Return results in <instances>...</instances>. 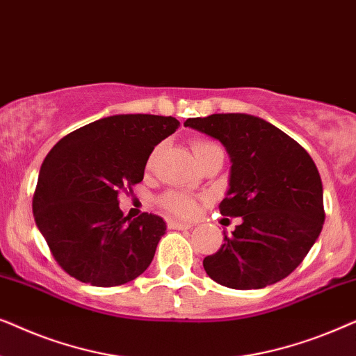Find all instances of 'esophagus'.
Masks as SVG:
<instances>
[{
	"instance_id": "34e87169",
	"label": "esophagus",
	"mask_w": 356,
	"mask_h": 356,
	"mask_svg": "<svg viewBox=\"0 0 356 356\" xmlns=\"http://www.w3.org/2000/svg\"><path fill=\"white\" fill-rule=\"evenodd\" d=\"M168 227L172 228V230H188V228L193 227V223H189V222H178V220H170V222H168Z\"/></svg>"
}]
</instances>
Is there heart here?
<instances>
[{
    "mask_svg": "<svg viewBox=\"0 0 356 356\" xmlns=\"http://www.w3.org/2000/svg\"><path fill=\"white\" fill-rule=\"evenodd\" d=\"M212 145L216 144L206 143V140H196V143H193V152L199 154L202 152V150L212 147ZM160 202H162V206L167 209L168 212L175 213V216L189 217L196 212V201L184 193H168L165 194Z\"/></svg>",
    "mask_w": 356,
    "mask_h": 356,
    "instance_id": "obj_1",
    "label": "heart"
}]
</instances>
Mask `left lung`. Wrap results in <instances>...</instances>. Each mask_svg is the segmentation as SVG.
Wrapping results in <instances>:
<instances>
[{
  "label": "left lung",
  "instance_id": "obj_1",
  "mask_svg": "<svg viewBox=\"0 0 356 356\" xmlns=\"http://www.w3.org/2000/svg\"><path fill=\"white\" fill-rule=\"evenodd\" d=\"M184 126L220 140L230 157L222 216L241 217L223 233L216 254L204 257L207 275L235 290L264 289L290 275L324 225L323 181L313 159L269 121L246 113L188 118Z\"/></svg>",
  "mask_w": 356,
  "mask_h": 356
}]
</instances>
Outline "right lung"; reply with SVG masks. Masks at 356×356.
Masks as SVG:
<instances>
[{"label": "right lung", "instance_id": "right-lung-1", "mask_svg": "<svg viewBox=\"0 0 356 356\" xmlns=\"http://www.w3.org/2000/svg\"><path fill=\"white\" fill-rule=\"evenodd\" d=\"M178 126L173 116H106L72 131L48 152L32 211L53 257L71 277L116 286L150 266L167 223L147 212L124 217L118 193L143 181L154 147Z\"/></svg>", "mask_w": 356, "mask_h": 356}]
</instances>
